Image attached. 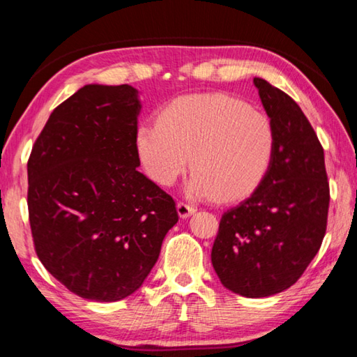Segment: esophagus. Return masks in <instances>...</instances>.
I'll list each match as a JSON object with an SVG mask.
<instances>
[{
    "label": "esophagus",
    "instance_id": "1",
    "mask_svg": "<svg viewBox=\"0 0 357 357\" xmlns=\"http://www.w3.org/2000/svg\"><path fill=\"white\" fill-rule=\"evenodd\" d=\"M176 209H178V214L181 219H187V217H190L193 213H195V208L189 206V204H185V203H178Z\"/></svg>",
    "mask_w": 357,
    "mask_h": 357
}]
</instances>
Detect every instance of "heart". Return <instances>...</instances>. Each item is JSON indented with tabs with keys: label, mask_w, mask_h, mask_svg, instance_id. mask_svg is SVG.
<instances>
[{
	"label": "heart",
	"mask_w": 357,
	"mask_h": 357,
	"mask_svg": "<svg viewBox=\"0 0 357 357\" xmlns=\"http://www.w3.org/2000/svg\"><path fill=\"white\" fill-rule=\"evenodd\" d=\"M277 135L264 113L227 94H184L162 108L157 123L135 129L144 173L173 185L190 164L187 195L238 202L258 189L273 165Z\"/></svg>",
	"instance_id": "obj_1"
}]
</instances>
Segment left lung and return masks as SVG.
<instances>
[{
  "instance_id": "left-lung-1",
  "label": "left lung",
  "mask_w": 357,
  "mask_h": 357,
  "mask_svg": "<svg viewBox=\"0 0 357 357\" xmlns=\"http://www.w3.org/2000/svg\"><path fill=\"white\" fill-rule=\"evenodd\" d=\"M277 135L273 165L258 189L222 215L211 261L222 285L268 298L298 282L323 243L329 183L324 151L299 105L255 77Z\"/></svg>"
}]
</instances>
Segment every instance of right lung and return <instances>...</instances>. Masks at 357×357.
<instances>
[{"label": "right lung", "instance_id": "right-lung-1", "mask_svg": "<svg viewBox=\"0 0 357 357\" xmlns=\"http://www.w3.org/2000/svg\"><path fill=\"white\" fill-rule=\"evenodd\" d=\"M140 112L130 84H84L53 110L29 155L36 253L83 299L135 293L178 222L173 198L137 170Z\"/></svg>", "mask_w": 357, "mask_h": 357}]
</instances>
